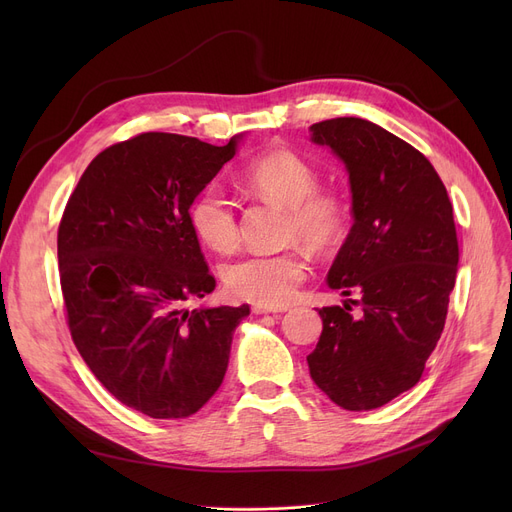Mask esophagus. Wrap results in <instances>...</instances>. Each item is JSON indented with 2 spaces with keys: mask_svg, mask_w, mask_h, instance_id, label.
Instances as JSON below:
<instances>
[{
  "mask_svg": "<svg viewBox=\"0 0 512 512\" xmlns=\"http://www.w3.org/2000/svg\"><path fill=\"white\" fill-rule=\"evenodd\" d=\"M282 311H286V309H274V307H263V305H255L253 307V313H257V315H263V313H282Z\"/></svg>",
  "mask_w": 512,
  "mask_h": 512,
  "instance_id": "34e87169",
  "label": "esophagus"
}]
</instances>
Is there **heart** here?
<instances>
[{
	"label": "heart",
	"mask_w": 512,
	"mask_h": 512,
	"mask_svg": "<svg viewBox=\"0 0 512 512\" xmlns=\"http://www.w3.org/2000/svg\"><path fill=\"white\" fill-rule=\"evenodd\" d=\"M247 193L286 209L284 234L311 251L336 247L346 232V207L340 197L319 191V174L297 153L267 151L236 176ZM191 226L205 247L218 253L234 249L238 224L228 197L218 186H207L191 205ZM228 292L236 299L263 307L290 303L307 278V263L297 251L276 255H249L222 274Z\"/></svg>",
	"instance_id": "obj_1"
}]
</instances>
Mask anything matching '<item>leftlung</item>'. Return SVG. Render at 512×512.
Masks as SVG:
<instances>
[{"mask_svg": "<svg viewBox=\"0 0 512 512\" xmlns=\"http://www.w3.org/2000/svg\"><path fill=\"white\" fill-rule=\"evenodd\" d=\"M309 130L342 161L353 193L355 224L328 286L359 297L319 309L309 373L338 407L371 411L421 380L442 336L459 263L452 205L427 157L382 126L334 118Z\"/></svg>", "mask_w": 512, "mask_h": 512, "instance_id": "obj_1", "label": "left lung"}]
</instances>
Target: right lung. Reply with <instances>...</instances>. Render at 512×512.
<instances>
[{
  "label": "right lung",
  "mask_w": 512,
  "mask_h": 512,
  "mask_svg": "<svg viewBox=\"0 0 512 512\" xmlns=\"http://www.w3.org/2000/svg\"><path fill=\"white\" fill-rule=\"evenodd\" d=\"M143 132L80 176L58 230L60 282L80 357L122 405L153 419L197 413L218 392L232 334L251 311L186 309L215 278L191 226L193 201L236 153Z\"/></svg>",
  "instance_id": "right-lung-1"
}]
</instances>
